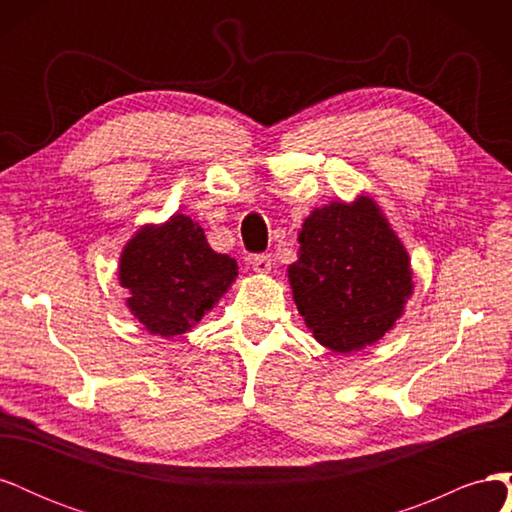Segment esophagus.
I'll return each mask as SVG.
<instances>
[{"mask_svg":"<svg viewBox=\"0 0 512 512\" xmlns=\"http://www.w3.org/2000/svg\"><path fill=\"white\" fill-rule=\"evenodd\" d=\"M250 265L256 273H269L271 271V254H254L250 258Z\"/></svg>","mask_w":512,"mask_h":512,"instance_id":"1","label":"esophagus"}]
</instances>
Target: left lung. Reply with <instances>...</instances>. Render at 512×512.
<instances>
[{
  "instance_id": "obj_1",
  "label": "left lung",
  "mask_w": 512,
  "mask_h": 512,
  "mask_svg": "<svg viewBox=\"0 0 512 512\" xmlns=\"http://www.w3.org/2000/svg\"><path fill=\"white\" fill-rule=\"evenodd\" d=\"M288 269L294 303L322 346L361 350L393 329L412 294L410 260L376 203L312 211Z\"/></svg>"
}]
</instances>
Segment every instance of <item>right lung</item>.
Instances as JSON below:
<instances>
[{
  "mask_svg": "<svg viewBox=\"0 0 512 512\" xmlns=\"http://www.w3.org/2000/svg\"><path fill=\"white\" fill-rule=\"evenodd\" d=\"M237 262L213 252L205 232L185 215L147 226L121 254L119 282L130 290L128 307L151 335L190 331L235 282Z\"/></svg>",
  "mask_w": 512,
  "mask_h": 512,
  "instance_id": "1",
  "label": "right lung"
}]
</instances>
